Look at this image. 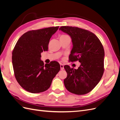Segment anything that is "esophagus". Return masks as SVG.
Listing matches in <instances>:
<instances>
[{
  "mask_svg": "<svg viewBox=\"0 0 120 120\" xmlns=\"http://www.w3.org/2000/svg\"><path fill=\"white\" fill-rule=\"evenodd\" d=\"M60 70H64V66L63 64H60Z\"/></svg>",
  "mask_w": 120,
  "mask_h": 120,
  "instance_id": "obj_1",
  "label": "esophagus"
}]
</instances>
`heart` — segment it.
<instances>
[{
  "instance_id": "1",
  "label": "heart",
  "mask_w": 120,
  "mask_h": 120,
  "mask_svg": "<svg viewBox=\"0 0 120 120\" xmlns=\"http://www.w3.org/2000/svg\"><path fill=\"white\" fill-rule=\"evenodd\" d=\"M64 35H62L61 36H64Z\"/></svg>"
}]
</instances>
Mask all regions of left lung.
Listing matches in <instances>:
<instances>
[{
    "label": "left lung",
    "mask_w": 120,
    "mask_h": 120,
    "mask_svg": "<svg viewBox=\"0 0 120 120\" xmlns=\"http://www.w3.org/2000/svg\"><path fill=\"white\" fill-rule=\"evenodd\" d=\"M59 30L68 34L72 39L73 47L69 61L81 63L77 70L68 65L64 66L67 72L64 81L65 87L72 94L85 95L94 89L104 74L103 46L97 36L88 30L68 26H61Z\"/></svg>",
    "instance_id": "8db88e82"
}]
</instances>
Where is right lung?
Instances as JSON below:
<instances>
[{"label":"right lung","instance_id":"add662e5","mask_svg":"<svg viewBox=\"0 0 120 120\" xmlns=\"http://www.w3.org/2000/svg\"><path fill=\"white\" fill-rule=\"evenodd\" d=\"M59 27L28 31L21 36L14 46L12 52L14 75L20 86L29 92L45 91L60 70L57 61L45 65L41 60V53L48 51L49 40Z\"/></svg>","mask_w":120,"mask_h":120}]
</instances>
